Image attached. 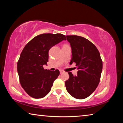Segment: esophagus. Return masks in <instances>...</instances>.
<instances>
[{"mask_svg":"<svg viewBox=\"0 0 123 123\" xmlns=\"http://www.w3.org/2000/svg\"><path fill=\"white\" fill-rule=\"evenodd\" d=\"M64 73V72L63 71V70H60V74H62V73Z\"/></svg>","mask_w":123,"mask_h":123,"instance_id":"obj_1","label":"esophagus"}]
</instances>
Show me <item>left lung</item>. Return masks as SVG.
Instances as JSON below:
<instances>
[{
    "label": "left lung",
    "mask_w": 123,
    "mask_h": 123,
    "mask_svg": "<svg viewBox=\"0 0 123 123\" xmlns=\"http://www.w3.org/2000/svg\"><path fill=\"white\" fill-rule=\"evenodd\" d=\"M72 49L69 64L76 63L78 75L68 72L66 81L67 91L73 97L84 99L89 97L98 85L103 69V62L97 47L84 37L76 35L66 36Z\"/></svg>",
    "instance_id": "obj_1"
}]
</instances>
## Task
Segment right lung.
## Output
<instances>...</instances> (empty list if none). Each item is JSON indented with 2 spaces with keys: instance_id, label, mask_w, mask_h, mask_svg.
Returning a JSON list of instances; mask_svg holds the SVG:
<instances>
[{
  "instance_id": "add662e5",
  "label": "right lung",
  "mask_w": 123,
  "mask_h": 123,
  "mask_svg": "<svg viewBox=\"0 0 123 123\" xmlns=\"http://www.w3.org/2000/svg\"><path fill=\"white\" fill-rule=\"evenodd\" d=\"M63 40H66L64 35L43 34L24 47L17 63V72L20 85L30 97L42 98L50 91L60 72L44 69L43 66L47 65L50 49Z\"/></svg>"
}]
</instances>
